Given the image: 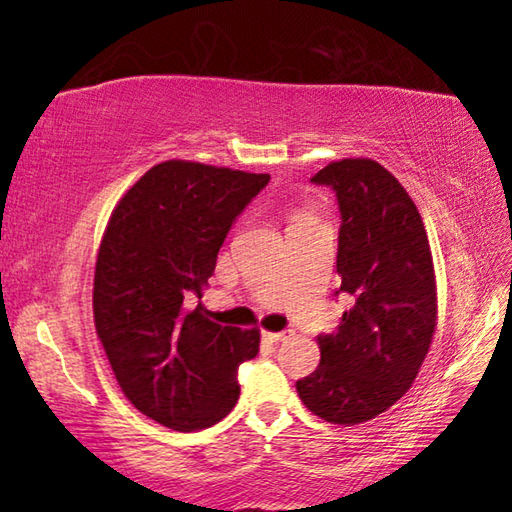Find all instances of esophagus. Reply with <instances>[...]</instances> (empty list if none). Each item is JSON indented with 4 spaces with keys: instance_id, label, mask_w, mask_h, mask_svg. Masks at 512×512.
Returning a JSON list of instances; mask_svg holds the SVG:
<instances>
[{
    "instance_id": "esophagus-1",
    "label": "esophagus",
    "mask_w": 512,
    "mask_h": 512,
    "mask_svg": "<svg viewBox=\"0 0 512 512\" xmlns=\"http://www.w3.org/2000/svg\"><path fill=\"white\" fill-rule=\"evenodd\" d=\"M291 336V332H264V339L271 341V343H280V341H287Z\"/></svg>"
}]
</instances>
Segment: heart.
Here are the masks:
<instances>
[{"mask_svg":"<svg viewBox=\"0 0 512 512\" xmlns=\"http://www.w3.org/2000/svg\"><path fill=\"white\" fill-rule=\"evenodd\" d=\"M298 219H307V214H298L296 219H293V221H298Z\"/></svg>","mask_w":512,"mask_h":512,"instance_id":"b5f03b06","label":"heart"}]
</instances>
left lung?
I'll use <instances>...</instances> for the list:
<instances>
[{"mask_svg":"<svg viewBox=\"0 0 512 512\" xmlns=\"http://www.w3.org/2000/svg\"><path fill=\"white\" fill-rule=\"evenodd\" d=\"M311 183L339 201L336 273L352 307L318 336V368L296 388L318 418L352 427L391 409L418 377L436 332V275L418 207L379 162H329Z\"/></svg>","mask_w":512,"mask_h":512,"instance_id":"8db88e82","label":"left lung"}]
</instances>
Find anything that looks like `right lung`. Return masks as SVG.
Masks as SVG:
<instances>
[{
  "instance_id": "obj_1",
  "label": "right lung",
  "mask_w": 512,
  "mask_h": 512,
  "mask_svg": "<svg viewBox=\"0 0 512 512\" xmlns=\"http://www.w3.org/2000/svg\"><path fill=\"white\" fill-rule=\"evenodd\" d=\"M271 176L167 160L121 196L94 268V327L121 391L176 431L223 420L239 400V363L259 329L219 325L201 305L237 216ZM199 298L194 310L186 300Z\"/></svg>"
}]
</instances>
